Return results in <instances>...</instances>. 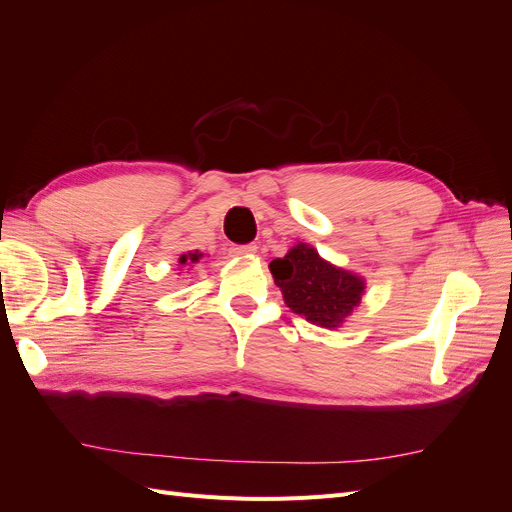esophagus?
<instances>
[{
  "instance_id": "1",
  "label": "esophagus",
  "mask_w": 512,
  "mask_h": 512,
  "mask_svg": "<svg viewBox=\"0 0 512 512\" xmlns=\"http://www.w3.org/2000/svg\"><path fill=\"white\" fill-rule=\"evenodd\" d=\"M235 256H254L258 252V247L254 243H247V245H235L230 250Z\"/></svg>"
}]
</instances>
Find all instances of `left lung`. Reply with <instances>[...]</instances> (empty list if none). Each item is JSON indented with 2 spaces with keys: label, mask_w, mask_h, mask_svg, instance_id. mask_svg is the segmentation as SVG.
I'll return each instance as SVG.
<instances>
[{
  "label": "left lung",
  "mask_w": 512,
  "mask_h": 512,
  "mask_svg": "<svg viewBox=\"0 0 512 512\" xmlns=\"http://www.w3.org/2000/svg\"><path fill=\"white\" fill-rule=\"evenodd\" d=\"M269 269L284 303L322 329L344 327L365 294L363 275L331 265L309 243L299 241L284 258L271 260Z\"/></svg>",
  "instance_id": "left-lung-1"
}]
</instances>
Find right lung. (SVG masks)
Here are the masks:
<instances>
[{
	"label": "right lung",
	"mask_w": 512,
	"mask_h": 512,
	"mask_svg": "<svg viewBox=\"0 0 512 512\" xmlns=\"http://www.w3.org/2000/svg\"><path fill=\"white\" fill-rule=\"evenodd\" d=\"M203 258H205V254L200 252V250L185 252V254H181V256H179V265H181V267H194L196 262H200Z\"/></svg>",
	"instance_id": "1"
}]
</instances>
